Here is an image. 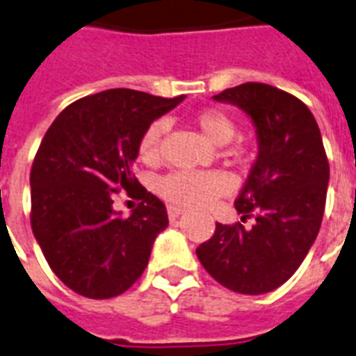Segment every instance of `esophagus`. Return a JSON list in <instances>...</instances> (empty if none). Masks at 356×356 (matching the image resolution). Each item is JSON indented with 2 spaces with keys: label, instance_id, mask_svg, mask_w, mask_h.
Here are the masks:
<instances>
[{
  "label": "esophagus",
  "instance_id": "1",
  "mask_svg": "<svg viewBox=\"0 0 356 356\" xmlns=\"http://www.w3.org/2000/svg\"><path fill=\"white\" fill-rule=\"evenodd\" d=\"M166 212H168V218L172 219V221H175L184 210L181 207H177V204H166Z\"/></svg>",
  "mask_w": 356,
  "mask_h": 356
}]
</instances>
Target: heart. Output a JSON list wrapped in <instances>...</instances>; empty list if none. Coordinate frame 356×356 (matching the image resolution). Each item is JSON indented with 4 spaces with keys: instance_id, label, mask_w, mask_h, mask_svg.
Instances as JSON below:
<instances>
[{
    "instance_id": "b5f03b06",
    "label": "heart",
    "mask_w": 356,
    "mask_h": 356,
    "mask_svg": "<svg viewBox=\"0 0 356 356\" xmlns=\"http://www.w3.org/2000/svg\"><path fill=\"white\" fill-rule=\"evenodd\" d=\"M193 126L203 133L210 143L223 146L236 137V122L228 113L216 108L199 109L192 115ZM164 120H153L138 138L137 153L144 164L153 166L161 161V143L166 133ZM250 149L245 144H236L228 149L234 159L247 157ZM232 190L227 175L219 172H173L157 181L159 195L181 207H207L218 197H223Z\"/></svg>"
}]
</instances>
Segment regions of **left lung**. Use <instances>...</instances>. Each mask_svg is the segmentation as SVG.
<instances>
[{"instance_id": "1", "label": "left lung", "mask_w": 356, "mask_h": 356, "mask_svg": "<svg viewBox=\"0 0 356 356\" xmlns=\"http://www.w3.org/2000/svg\"><path fill=\"white\" fill-rule=\"evenodd\" d=\"M213 100L250 115L259 153L234 203L241 221L216 223L195 254L234 293H270L296 273L318 236L329 183L322 135L300 98L268 83H241ZM247 218L254 219L252 227L243 225Z\"/></svg>"}]
</instances>
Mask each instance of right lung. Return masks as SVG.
Listing matches in <instances>:
<instances>
[{
  "label": "right lung",
  "instance_id": "add662e5",
  "mask_svg": "<svg viewBox=\"0 0 356 356\" xmlns=\"http://www.w3.org/2000/svg\"><path fill=\"white\" fill-rule=\"evenodd\" d=\"M135 89H108L63 109L31 168V227L49 267L71 291L93 300L126 293L143 276L166 207L133 173L138 138L183 102ZM141 203L129 218L112 201Z\"/></svg>",
  "mask_w": 356,
  "mask_h": 356
}]
</instances>
